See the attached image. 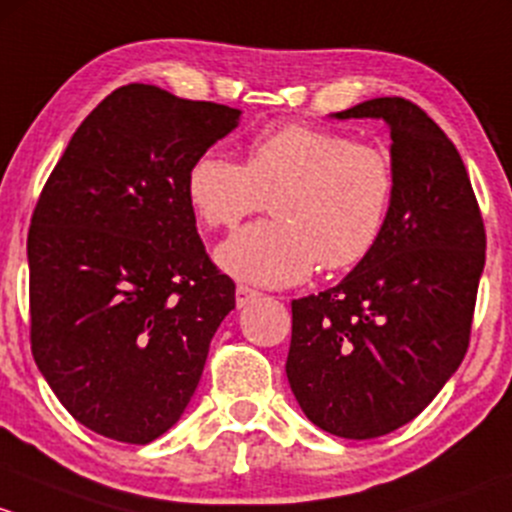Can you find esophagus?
<instances>
[{"label": "esophagus", "instance_id": "esophagus-1", "mask_svg": "<svg viewBox=\"0 0 512 512\" xmlns=\"http://www.w3.org/2000/svg\"><path fill=\"white\" fill-rule=\"evenodd\" d=\"M258 295H261V293L254 291V288L236 286V305H239V308H246L249 303H254Z\"/></svg>", "mask_w": 512, "mask_h": 512}]
</instances>
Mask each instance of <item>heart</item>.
Masks as SVG:
<instances>
[{"instance_id": "b5f03b06", "label": "heart", "mask_w": 512, "mask_h": 512, "mask_svg": "<svg viewBox=\"0 0 512 512\" xmlns=\"http://www.w3.org/2000/svg\"><path fill=\"white\" fill-rule=\"evenodd\" d=\"M397 192L392 157L337 130L281 125L256 135L246 165L202 152L187 170V199L209 229H234L271 199V221L241 229L217 249L239 281L286 288L320 266L345 271L372 254Z\"/></svg>"}]
</instances>
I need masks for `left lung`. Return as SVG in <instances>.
Returning a JSON list of instances; mask_svg holds the SVG:
<instances>
[{"label":"left lung","mask_w":512,"mask_h":512,"mask_svg":"<svg viewBox=\"0 0 512 512\" xmlns=\"http://www.w3.org/2000/svg\"><path fill=\"white\" fill-rule=\"evenodd\" d=\"M335 118L389 125L397 192L372 254L291 303L286 374L315 426L377 439L424 412L461 365L486 229L461 155L419 105L372 98Z\"/></svg>","instance_id":"obj_1"}]
</instances>
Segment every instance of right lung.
<instances>
[{"label": "right lung", "mask_w": 512, "mask_h": 512, "mask_svg": "<svg viewBox=\"0 0 512 512\" xmlns=\"http://www.w3.org/2000/svg\"><path fill=\"white\" fill-rule=\"evenodd\" d=\"M241 110L130 83L78 125L31 217V352L68 414L150 444L187 409L236 305L209 261L187 170Z\"/></svg>", "instance_id": "add662e5"}]
</instances>
